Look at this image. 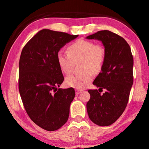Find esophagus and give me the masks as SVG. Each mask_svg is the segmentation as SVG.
Segmentation results:
<instances>
[{
  "mask_svg": "<svg viewBox=\"0 0 149 149\" xmlns=\"http://www.w3.org/2000/svg\"><path fill=\"white\" fill-rule=\"evenodd\" d=\"M82 92V90H81V89H76L75 90V94L76 95H79L80 93H81Z\"/></svg>",
  "mask_w": 149,
  "mask_h": 149,
  "instance_id": "1",
  "label": "esophagus"
}]
</instances>
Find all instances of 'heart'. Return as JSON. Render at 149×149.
<instances>
[{
	"mask_svg": "<svg viewBox=\"0 0 149 149\" xmlns=\"http://www.w3.org/2000/svg\"><path fill=\"white\" fill-rule=\"evenodd\" d=\"M67 52L59 51L56 55L58 64L65 74H71L75 63H79L81 72L71 75L65 79L70 87L81 89L86 87L93 78V73L98 74L102 69L106 58V50L100 44L79 39L70 44Z\"/></svg>",
	"mask_w": 149,
	"mask_h": 149,
	"instance_id": "heart-1",
	"label": "heart"
}]
</instances>
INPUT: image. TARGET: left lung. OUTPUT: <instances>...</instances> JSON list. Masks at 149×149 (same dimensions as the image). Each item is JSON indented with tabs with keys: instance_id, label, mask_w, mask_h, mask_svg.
I'll return each mask as SVG.
<instances>
[{
	"instance_id": "obj_1",
	"label": "left lung",
	"mask_w": 149,
	"mask_h": 149,
	"mask_svg": "<svg viewBox=\"0 0 149 149\" xmlns=\"http://www.w3.org/2000/svg\"><path fill=\"white\" fill-rule=\"evenodd\" d=\"M102 41L106 50L102 72L93 81L99 88L89 89L87 110L90 120L100 126L114 123L124 112L133 83V58L130 45L120 35L102 30L87 37ZM102 89L106 91L102 95Z\"/></svg>"
}]
</instances>
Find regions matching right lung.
<instances>
[{
    "instance_id": "right-lung-1",
    "label": "right lung",
    "mask_w": 149,
    "mask_h": 149,
    "mask_svg": "<svg viewBox=\"0 0 149 149\" xmlns=\"http://www.w3.org/2000/svg\"><path fill=\"white\" fill-rule=\"evenodd\" d=\"M77 36L42 29L27 42L20 56L18 87L25 110L35 124L49 132L60 129L68 119L75 93L72 87L57 89L64 78L56 55Z\"/></svg>"
}]
</instances>
